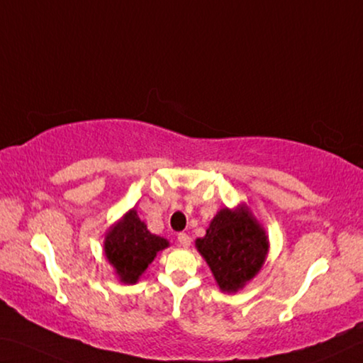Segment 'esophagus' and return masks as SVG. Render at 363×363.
<instances>
[{
    "label": "esophagus",
    "instance_id": "1",
    "mask_svg": "<svg viewBox=\"0 0 363 363\" xmlns=\"http://www.w3.org/2000/svg\"><path fill=\"white\" fill-rule=\"evenodd\" d=\"M177 240H178V244H180L182 247H185V249H188L189 245H191V238L188 236V234H185V233H180L177 236Z\"/></svg>",
    "mask_w": 363,
    "mask_h": 363
}]
</instances>
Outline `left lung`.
<instances>
[{
    "label": "left lung",
    "instance_id": "obj_1",
    "mask_svg": "<svg viewBox=\"0 0 363 363\" xmlns=\"http://www.w3.org/2000/svg\"><path fill=\"white\" fill-rule=\"evenodd\" d=\"M194 245L225 294H238L257 277L269 253L264 226L244 202L220 208Z\"/></svg>",
    "mask_w": 363,
    "mask_h": 363
}]
</instances>
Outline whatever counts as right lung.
<instances>
[{"label":"right lung","mask_w":363,"mask_h":363,"mask_svg":"<svg viewBox=\"0 0 363 363\" xmlns=\"http://www.w3.org/2000/svg\"><path fill=\"white\" fill-rule=\"evenodd\" d=\"M169 245L167 239L152 234L146 228L133 207L108 228L104 253L119 282L133 285L148 269L157 252L167 249Z\"/></svg>","instance_id":"1"}]
</instances>
